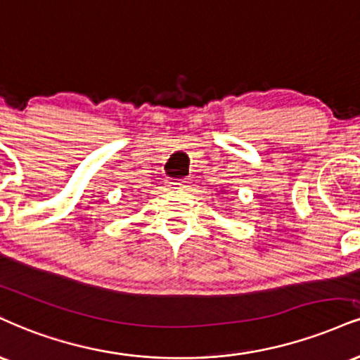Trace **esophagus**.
I'll use <instances>...</instances> for the list:
<instances>
[{
  "label": "esophagus",
  "instance_id": "1",
  "mask_svg": "<svg viewBox=\"0 0 360 360\" xmlns=\"http://www.w3.org/2000/svg\"><path fill=\"white\" fill-rule=\"evenodd\" d=\"M171 188L172 189H186L189 186V181L188 179H181V181H171Z\"/></svg>",
  "mask_w": 360,
  "mask_h": 360
}]
</instances>
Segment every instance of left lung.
<instances>
[{
	"label": "left lung",
	"instance_id": "1",
	"mask_svg": "<svg viewBox=\"0 0 360 360\" xmlns=\"http://www.w3.org/2000/svg\"><path fill=\"white\" fill-rule=\"evenodd\" d=\"M221 193H223V191H221Z\"/></svg>",
	"mask_w": 360,
	"mask_h": 360
}]
</instances>
